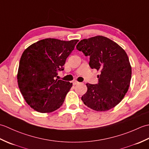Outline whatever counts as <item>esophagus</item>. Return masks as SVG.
I'll list each match as a JSON object with an SVG mask.
<instances>
[{
	"label": "esophagus",
	"mask_w": 149,
	"mask_h": 149,
	"mask_svg": "<svg viewBox=\"0 0 149 149\" xmlns=\"http://www.w3.org/2000/svg\"><path fill=\"white\" fill-rule=\"evenodd\" d=\"M79 84V83L78 81H75V80L73 81V84H74V85H75V84Z\"/></svg>",
	"instance_id": "1"
}]
</instances>
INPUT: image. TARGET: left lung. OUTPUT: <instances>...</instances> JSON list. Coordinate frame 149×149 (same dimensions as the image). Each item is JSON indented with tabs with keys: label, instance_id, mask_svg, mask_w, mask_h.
<instances>
[{
	"label": "left lung",
	"instance_id": "8db88e82",
	"mask_svg": "<svg viewBox=\"0 0 149 149\" xmlns=\"http://www.w3.org/2000/svg\"><path fill=\"white\" fill-rule=\"evenodd\" d=\"M76 49L90 56L91 68L100 72L97 75L99 83H87L88 90L81 100L97 111H105L116 106L127 92L131 79V66L125 50L102 36L82 40Z\"/></svg>",
	"mask_w": 149,
	"mask_h": 149
}]
</instances>
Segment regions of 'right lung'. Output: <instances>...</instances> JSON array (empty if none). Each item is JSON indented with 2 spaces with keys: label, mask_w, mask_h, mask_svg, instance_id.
Listing matches in <instances>:
<instances>
[{
  "label": "right lung",
  "mask_w": 149,
  "mask_h": 149,
  "mask_svg": "<svg viewBox=\"0 0 149 149\" xmlns=\"http://www.w3.org/2000/svg\"><path fill=\"white\" fill-rule=\"evenodd\" d=\"M78 42L46 38L32 44L22 54L18 87L28 105L36 111L53 112L62 106L72 83L56 77L58 71L64 70L66 59Z\"/></svg>",
  "instance_id": "add662e5"
}]
</instances>
